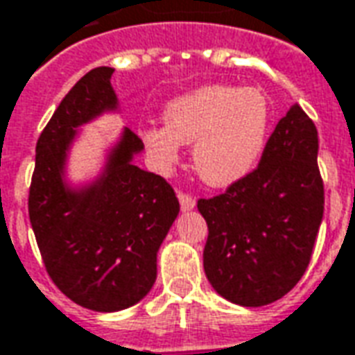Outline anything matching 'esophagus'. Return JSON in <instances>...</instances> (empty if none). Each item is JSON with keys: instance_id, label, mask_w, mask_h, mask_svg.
<instances>
[{"instance_id": "34e87169", "label": "esophagus", "mask_w": 355, "mask_h": 355, "mask_svg": "<svg viewBox=\"0 0 355 355\" xmlns=\"http://www.w3.org/2000/svg\"><path fill=\"white\" fill-rule=\"evenodd\" d=\"M178 199H180V205H182V210H193L195 209V199L191 195H185V193H178Z\"/></svg>"}]
</instances>
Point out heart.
I'll return each mask as SVG.
<instances>
[{"mask_svg":"<svg viewBox=\"0 0 355 355\" xmlns=\"http://www.w3.org/2000/svg\"><path fill=\"white\" fill-rule=\"evenodd\" d=\"M270 102L263 90L202 85L164 107V125H146L143 141L153 162L168 170L180 145H193V166L210 187H230L257 168L270 131Z\"/></svg>","mask_w":355,"mask_h":355,"instance_id":"obj_1","label":"heart"}]
</instances>
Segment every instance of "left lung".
Instances as JSON below:
<instances>
[{"label":"left lung","mask_w":355,"mask_h":355,"mask_svg":"<svg viewBox=\"0 0 355 355\" xmlns=\"http://www.w3.org/2000/svg\"><path fill=\"white\" fill-rule=\"evenodd\" d=\"M317 153L315 123L292 106L276 123L255 172L197 202L209 226L205 275L224 300L268 305L304 276L324 209Z\"/></svg>","instance_id":"1"}]
</instances>
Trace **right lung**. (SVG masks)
I'll return each instance as SVG.
<instances>
[{"instance_id":"right-lung-1","label":"right lung","mask_w":355,"mask_h":355,"mask_svg":"<svg viewBox=\"0 0 355 355\" xmlns=\"http://www.w3.org/2000/svg\"><path fill=\"white\" fill-rule=\"evenodd\" d=\"M112 67H96L65 94L36 145L28 195L34 236L51 280L80 307L114 313L141 302L156 282V255L180 214L164 178L135 166L145 150L121 127L96 173L69 178L83 125L119 114Z\"/></svg>"}]
</instances>
